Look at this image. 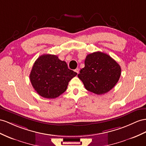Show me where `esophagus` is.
Returning <instances> with one entry per match:
<instances>
[{
	"label": "esophagus",
	"instance_id": "obj_1",
	"mask_svg": "<svg viewBox=\"0 0 146 146\" xmlns=\"http://www.w3.org/2000/svg\"><path fill=\"white\" fill-rule=\"evenodd\" d=\"M74 72H75L77 74H78V73H79L80 70H79V69H78V68H76V69L74 70Z\"/></svg>",
	"mask_w": 146,
	"mask_h": 146
}]
</instances>
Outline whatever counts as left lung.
Wrapping results in <instances>:
<instances>
[{"label": "left lung", "instance_id": "8db88e82", "mask_svg": "<svg viewBox=\"0 0 146 146\" xmlns=\"http://www.w3.org/2000/svg\"><path fill=\"white\" fill-rule=\"evenodd\" d=\"M78 78L88 91L98 95L110 91L118 81L121 67L110 55L101 52L88 54Z\"/></svg>", "mask_w": 146, "mask_h": 146}]
</instances>
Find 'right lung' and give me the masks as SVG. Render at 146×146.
Instances as JSON below:
<instances>
[{"mask_svg":"<svg viewBox=\"0 0 146 146\" xmlns=\"http://www.w3.org/2000/svg\"><path fill=\"white\" fill-rule=\"evenodd\" d=\"M76 74L57 56L44 54L35 62L29 78L37 94L44 98L55 99L66 90L69 81Z\"/></svg>","mask_w":146,"mask_h":146,"instance_id":"right-lung-1","label":"right lung"}]
</instances>
